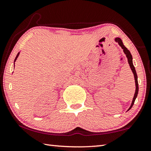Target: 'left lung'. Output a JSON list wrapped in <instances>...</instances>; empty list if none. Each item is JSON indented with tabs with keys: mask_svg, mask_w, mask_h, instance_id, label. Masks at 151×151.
I'll return each mask as SVG.
<instances>
[{
	"mask_svg": "<svg viewBox=\"0 0 151 151\" xmlns=\"http://www.w3.org/2000/svg\"><path fill=\"white\" fill-rule=\"evenodd\" d=\"M114 41L116 42H117L118 44L119 45L120 47H121L123 49V53H125V55L127 57V61H128V63L129 65L130 68L131 70H132V72L133 73V75H134V78H135V94H134V96L133 98V100H132V102H131V106L129 107V108L127 109V111L129 110V109L132 108V106H133L134 102H135V99L137 96V94H138V92H139V86H138V80H137V73H136V70H135V67H134V65L133 64V57L132 55H131V54L130 53V51L128 50V49L125 47V45H123L122 40H121V38H119L118 37H115Z\"/></svg>",
	"mask_w": 151,
	"mask_h": 151,
	"instance_id": "obj_1",
	"label": "left lung"
}]
</instances>
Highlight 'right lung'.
Returning a JSON list of instances; mask_svg holds the SVG:
<instances>
[{
    "label": "right lung",
    "mask_w": 151,
    "mask_h": 151,
    "mask_svg": "<svg viewBox=\"0 0 151 151\" xmlns=\"http://www.w3.org/2000/svg\"><path fill=\"white\" fill-rule=\"evenodd\" d=\"M19 55H20V52H18V54H17V55H16V58H15V59H14V64H15V62H16V59H17V58L18 57V56H19Z\"/></svg>",
    "instance_id": "obj_1"
}]
</instances>
